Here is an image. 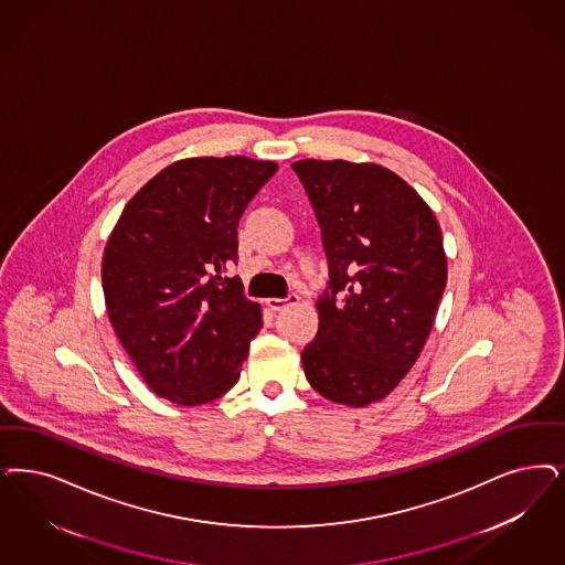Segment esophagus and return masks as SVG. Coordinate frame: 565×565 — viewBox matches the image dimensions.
I'll list each match as a JSON object with an SVG mask.
<instances>
[{"instance_id":"1","label":"esophagus","mask_w":565,"mask_h":565,"mask_svg":"<svg viewBox=\"0 0 565 565\" xmlns=\"http://www.w3.org/2000/svg\"><path fill=\"white\" fill-rule=\"evenodd\" d=\"M298 302V294H290L288 298H267L265 305L271 309V311H284L286 307L296 305Z\"/></svg>"}]
</instances>
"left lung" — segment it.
<instances>
[{"instance_id":"left-lung-1","label":"left lung","mask_w":565,"mask_h":565,"mask_svg":"<svg viewBox=\"0 0 565 565\" xmlns=\"http://www.w3.org/2000/svg\"><path fill=\"white\" fill-rule=\"evenodd\" d=\"M328 256L319 330L302 351L312 388L331 403L386 398L426 347L447 286L436 216L405 179L373 162L296 160Z\"/></svg>"}]
</instances>
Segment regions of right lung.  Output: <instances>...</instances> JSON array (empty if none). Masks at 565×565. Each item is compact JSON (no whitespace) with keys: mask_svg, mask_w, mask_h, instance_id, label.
Wrapping results in <instances>:
<instances>
[{"mask_svg":"<svg viewBox=\"0 0 565 565\" xmlns=\"http://www.w3.org/2000/svg\"><path fill=\"white\" fill-rule=\"evenodd\" d=\"M271 160L183 158L162 169L118 216L102 258L110 326L150 390L206 405L239 380L260 305L244 296L237 223L275 175Z\"/></svg>","mask_w":565,"mask_h":565,"instance_id":"obj_1","label":"right lung"}]
</instances>
